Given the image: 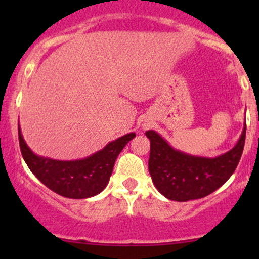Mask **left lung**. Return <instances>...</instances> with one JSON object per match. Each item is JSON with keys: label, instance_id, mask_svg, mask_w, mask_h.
Here are the masks:
<instances>
[{"label": "left lung", "instance_id": "obj_1", "mask_svg": "<svg viewBox=\"0 0 259 259\" xmlns=\"http://www.w3.org/2000/svg\"><path fill=\"white\" fill-rule=\"evenodd\" d=\"M145 135L150 140L149 173L155 188L168 199L188 202L207 197L231 178L244 148L245 125L234 148L215 158L177 150L154 130Z\"/></svg>", "mask_w": 259, "mask_h": 259}]
</instances>
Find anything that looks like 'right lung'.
Masks as SVG:
<instances>
[{
	"label": "right lung",
	"instance_id": "right-lung-1",
	"mask_svg": "<svg viewBox=\"0 0 259 259\" xmlns=\"http://www.w3.org/2000/svg\"><path fill=\"white\" fill-rule=\"evenodd\" d=\"M133 138L135 133H129L88 158L64 161L33 154L23 140L18 125L21 154L33 176L52 192L71 199L94 197L105 189L117 155Z\"/></svg>",
	"mask_w": 259,
	"mask_h": 259
}]
</instances>
